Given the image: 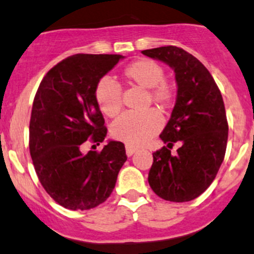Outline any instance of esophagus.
<instances>
[{
	"label": "esophagus",
	"instance_id": "34e87169",
	"mask_svg": "<svg viewBox=\"0 0 254 254\" xmlns=\"http://www.w3.org/2000/svg\"><path fill=\"white\" fill-rule=\"evenodd\" d=\"M125 151H127V156H132V154L135 153L136 151H137V148L136 147H132V146H129V145H127L125 146Z\"/></svg>",
	"mask_w": 254,
	"mask_h": 254
}]
</instances>
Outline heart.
<instances>
[{
    "label": "heart",
    "instance_id": "b5f03b06",
    "mask_svg": "<svg viewBox=\"0 0 254 254\" xmlns=\"http://www.w3.org/2000/svg\"><path fill=\"white\" fill-rule=\"evenodd\" d=\"M161 64L148 58H140L127 64L120 76L130 85L146 89L147 103H154L162 109L172 107L176 97L174 85L164 79ZM95 100L101 112L107 117H116L123 107L122 91L113 81L103 78L96 84ZM163 127L161 114L149 109L142 114L125 113L112 125V136L129 146H141L156 135Z\"/></svg>",
    "mask_w": 254,
    "mask_h": 254
}]
</instances>
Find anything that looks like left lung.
<instances>
[{
  "mask_svg": "<svg viewBox=\"0 0 254 254\" xmlns=\"http://www.w3.org/2000/svg\"><path fill=\"white\" fill-rule=\"evenodd\" d=\"M142 53L174 69L178 84L172 117L159 135L168 145L153 153L148 184L165 201H192L209 188L225 157L229 125L220 90L203 64L180 47ZM175 142L182 147L173 156Z\"/></svg>",
  "mask_w": 254,
  "mask_h": 254,
  "instance_id": "obj_1",
  "label": "left lung"
}]
</instances>
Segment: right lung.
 Masks as SVG:
<instances>
[{"label":"right lung","instance_id":"obj_1","mask_svg":"<svg viewBox=\"0 0 254 254\" xmlns=\"http://www.w3.org/2000/svg\"><path fill=\"white\" fill-rule=\"evenodd\" d=\"M120 55L70 56L47 71L34 98L29 149L42 188L64 208L86 210L103 203L127 159L124 143L109 141L102 151L82 154L87 141L107 135L95 87Z\"/></svg>","mask_w":254,"mask_h":254}]
</instances>
